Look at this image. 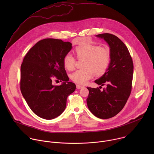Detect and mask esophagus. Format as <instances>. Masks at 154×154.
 Instances as JSON below:
<instances>
[{
    "label": "esophagus",
    "mask_w": 154,
    "mask_h": 154,
    "mask_svg": "<svg viewBox=\"0 0 154 154\" xmlns=\"http://www.w3.org/2000/svg\"><path fill=\"white\" fill-rule=\"evenodd\" d=\"M82 87H83V86H82V85H78V84L76 85V88H77V89H81Z\"/></svg>",
    "instance_id": "obj_1"
}]
</instances>
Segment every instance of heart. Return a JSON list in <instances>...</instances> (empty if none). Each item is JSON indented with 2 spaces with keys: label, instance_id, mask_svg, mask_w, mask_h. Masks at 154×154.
<instances>
[{
  "label": "heart",
  "instance_id": "b5f03b06",
  "mask_svg": "<svg viewBox=\"0 0 154 154\" xmlns=\"http://www.w3.org/2000/svg\"><path fill=\"white\" fill-rule=\"evenodd\" d=\"M75 53L79 60L84 59L82 67L71 75V80L80 85H83L91 79L94 72L97 75H102L109 68L112 59L111 50L108 46H99L87 44L77 47ZM76 59L71 54L66 55L63 64L66 69L72 71L75 66Z\"/></svg>",
  "mask_w": 154,
  "mask_h": 154
}]
</instances>
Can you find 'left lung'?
Here are the masks:
<instances>
[{
	"instance_id": "1",
	"label": "left lung",
	"mask_w": 154,
	"mask_h": 154,
	"mask_svg": "<svg viewBox=\"0 0 154 154\" xmlns=\"http://www.w3.org/2000/svg\"><path fill=\"white\" fill-rule=\"evenodd\" d=\"M96 36L103 38L112 52L110 64L106 72L95 83L99 88L87 87L89 94L86 103L90 112L100 119H109L119 113L125 105L131 91L134 64L125 44L116 36L102 33ZM106 86L100 91L102 85Z\"/></svg>"
}]
</instances>
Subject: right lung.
I'll list each match as a JSON object with an SVG mask.
<instances>
[{
    "label": "right lung",
    "instance_id": "add662e5",
    "mask_svg": "<svg viewBox=\"0 0 154 154\" xmlns=\"http://www.w3.org/2000/svg\"><path fill=\"white\" fill-rule=\"evenodd\" d=\"M72 44L61 39L39 41L25 55L20 66V89L32 111L39 117L52 119L60 116L66 106L68 96L76 86L68 82L63 58ZM63 81L53 85V80Z\"/></svg>",
    "mask_w": 154,
    "mask_h": 154
}]
</instances>
